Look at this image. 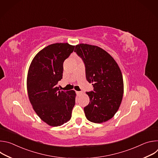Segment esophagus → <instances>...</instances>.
Wrapping results in <instances>:
<instances>
[{
    "label": "esophagus",
    "mask_w": 158,
    "mask_h": 158,
    "mask_svg": "<svg viewBox=\"0 0 158 158\" xmlns=\"http://www.w3.org/2000/svg\"><path fill=\"white\" fill-rule=\"evenodd\" d=\"M82 92H81V91H76V94H77V95L78 96H79L80 95H81L82 94Z\"/></svg>",
    "instance_id": "esophagus-1"
}]
</instances>
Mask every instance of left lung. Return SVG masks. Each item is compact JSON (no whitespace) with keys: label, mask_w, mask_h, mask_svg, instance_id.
<instances>
[{"label":"left lung","mask_w":158,"mask_h":158,"mask_svg":"<svg viewBox=\"0 0 158 158\" xmlns=\"http://www.w3.org/2000/svg\"><path fill=\"white\" fill-rule=\"evenodd\" d=\"M74 52L82 59L85 77L94 91L87 92L90 102L84 108L86 118L101 123L114 116L122 101L124 84L117 62L101 48L87 44L76 46Z\"/></svg>","instance_id":"8db88e82"}]
</instances>
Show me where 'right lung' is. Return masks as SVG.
<instances>
[{"label": "right lung", "mask_w": 158, "mask_h": 158, "mask_svg": "<svg viewBox=\"0 0 158 158\" xmlns=\"http://www.w3.org/2000/svg\"><path fill=\"white\" fill-rule=\"evenodd\" d=\"M74 47L68 43L49 45L35 55L28 71L30 102L38 116L51 126H60L71 118L76 93L60 91L57 84L62 79L63 63Z\"/></svg>", "instance_id": "1"}]
</instances>
